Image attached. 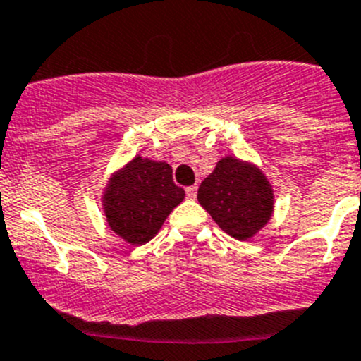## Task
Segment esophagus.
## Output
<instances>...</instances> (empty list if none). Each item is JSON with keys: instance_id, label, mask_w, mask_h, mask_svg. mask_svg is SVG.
Wrapping results in <instances>:
<instances>
[{"instance_id": "1", "label": "esophagus", "mask_w": 361, "mask_h": 361, "mask_svg": "<svg viewBox=\"0 0 361 361\" xmlns=\"http://www.w3.org/2000/svg\"><path fill=\"white\" fill-rule=\"evenodd\" d=\"M185 192H187V197L192 199V201H194V199L197 197V187H195V185H192V187H188Z\"/></svg>"}]
</instances>
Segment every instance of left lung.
I'll use <instances>...</instances> for the list:
<instances>
[{"mask_svg":"<svg viewBox=\"0 0 361 361\" xmlns=\"http://www.w3.org/2000/svg\"><path fill=\"white\" fill-rule=\"evenodd\" d=\"M197 199L218 227L235 239L253 238L272 216V187L257 166L224 157L199 187Z\"/></svg>","mask_w":361,"mask_h":361,"instance_id":"1","label":"left lung"}]
</instances>
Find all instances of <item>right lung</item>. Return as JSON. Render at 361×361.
Here are the masks:
<instances>
[{
  "mask_svg": "<svg viewBox=\"0 0 361 361\" xmlns=\"http://www.w3.org/2000/svg\"><path fill=\"white\" fill-rule=\"evenodd\" d=\"M183 199L185 190L174 185L169 164L137 155L110 178L103 207L111 231L140 246L157 234Z\"/></svg>",
  "mask_w": 361,
  "mask_h": 361,
  "instance_id": "add662e5",
  "label": "right lung"
}]
</instances>
